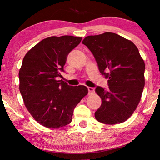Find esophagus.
Here are the masks:
<instances>
[{
    "mask_svg": "<svg viewBox=\"0 0 160 160\" xmlns=\"http://www.w3.org/2000/svg\"><path fill=\"white\" fill-rule=\"evenodd\" d=\"M88 92H89V95H91V94L95 92V89H94L93 87H88Z\"/></svg>",
    "mask_w": 160,
    "mask_h": 160,
    "instance_id": "esophagus-1",
    "label": "esophagus"
}]
</instances>
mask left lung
<instances>
[{
    "instance_id": "obj_1",
    "label": "left lung",
    "mask_w": 160,
    "mask_h": 160,
    "mask_svg": "<svg viewBox=\"0 0 160 160\" xmlns=\"http://www.w3.org/2000/svg\"><path fill=\"white\" fill-rule=\"evenodd\" d=\"M82 43L108 78V90L99 86L95 89L102 100L95 119L107 124L125 122L136 109L145 85V63L138 49L131 41L110 32L87 36Z\"/></svg>"
}]
</instances>
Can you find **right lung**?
Here are the masks:
<instances>
[{
	"mask_svg": "<svg viewBox=\"0 0 160 160\" xmlns=\"http://www.w3.org/2000/svg\"><path fill=\"white\" fill-rule=\"evenodd\" d=\"M82 38L52 36L43 39L24 57L19 72V91L32 117L48 128H60L72 121L73 110L88 93L87 87L70 86L59 80L67 56Z\"/></svg>",
	"mask_w": 160,
	"mask_h": 160,
	"instance_id": "1",
	"label": "right lung"
}]
</instances>
